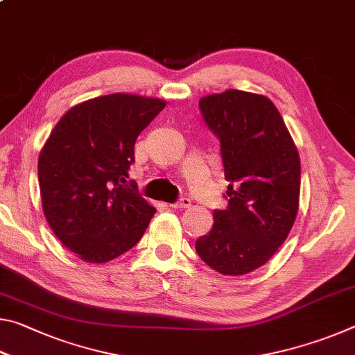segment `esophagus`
<instances>
[{
    "mask_svg": "<svg viewBox=\"0 0 355 355\" xmlns=\"http://www.w3.org/2000/svg\"><path fill=\"white\" fill-rule=\"evenodd\" d=\"M172 208H189L191 207V200L188 197H182V199H178L177 202L171 203Z\"/></svg>",
    "mask_w": 355,
    "mask_h": 355,
    "instance_id": "34e87169",
    "label": "esophagus"
}]
</instances>
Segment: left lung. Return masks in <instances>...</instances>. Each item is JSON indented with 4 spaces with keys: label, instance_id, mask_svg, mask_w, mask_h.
<instances>
[{
    "label": "left lung",
    "instance_id": "8db88e82",
    "mask_svg": "<svg viewBox=\"0 0 355 355\" xmlns=\"http://www.w3.org/2000/svg\"><path fill=\"white\" fill-rule=\"evenodd\" d=\"M220 144L228 200L196 241L214 271L241 275L263 266L290 233L299 208L300 161L277 107L263 95L228 89L199 101Z\"/></svg>",
    "mask_w": 355,
    "mask_h": 355
}]
</instances>
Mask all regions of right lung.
I'll use <instances>...</instances> for the list:
<instances>
[{
	"instance_id": "obj_1",
	"label": "right lung",
	"mask_w": 355,
	"mask_h": 355,
	"mask_svg": "<svg viewBox=\"0 0 355 355\" xmlns=\"http://www.w3.org/2000/svg\"><path fill=\"white\" fill-rule=\"evenodd\" d=\"M166 101L111 94L64 114L39 156L45 218L59 241L89 263H106L139 243L156 209L135 182V142Z\"/></svg>"
}]
</instances>
